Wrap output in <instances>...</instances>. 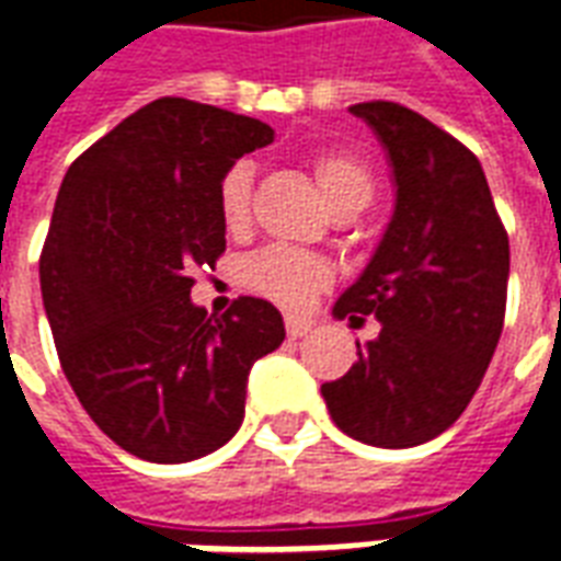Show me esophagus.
I'll return each mask as SVG.
<instances>
[{
  "mask_svg": "<svg viewBox=\"0 0 561 561\" xmlns=\"http://www.w3.org/2000/svg\"><path fill=\"white\" fill-rule=\"evenodd\" d=\"M285 330L291 339H300L312 330V321L309 318H300V314H285Z\"/></svg>",
  "mask_w": 561,
  "mask_h": 561,
  "instance_id": "esophagus-1",
  "label": "esophagus"
}]
</instances>
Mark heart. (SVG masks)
I'll use <instances>...</instances> for the list:
<instances>
[{"instance_id":"1","label":"heart","mask_w":561,"mask_h":561,"mask_svg":"<svg viewBox=\"0 0 561 561\" xmlns=\"http://www.w3.org/2000/svg\"><path fill=\"white\" fill-rule=\"evenodd\" d=\"M312 169L330 210L342 205H368L375 196V175L365 160L342 148H321L312 153ZM217 210L228 231H243L252 214V165L231 163L217 184ZM330 279V267L312 252L294 247H264L240 264V282L264 300L285 309H302L314 291Z\"/></svg>"}]
</instances>
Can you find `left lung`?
<instances>
[{"label":"left lung","mask_w":561,"mask_h":561,"mask_svg":"<svg viewBox=\"0 0 561 561\" xmlns=\"http://www.w3.org/2000/svg\"><path fill=\"white\" fill-rule=\"evenodd\" d=\"M380 136L398 198L375 259L333 314L380 321L351 371L321 386L347 437L410 449L458 422L505 321L508 231L476 153L392 101L351 106Z\"/></svg>","instance_id":"obj_1"}]
</instances>
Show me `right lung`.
<instances>
[{
    "label": "right lung",
    "mask_w": 561,
    "mask_h": 561,
    "mask_svg": "<svg viewBox=\"0 0 561 561\" xmlns=\"http://www.w3.org/2000/svg\"><path fill=\"white\" fill-rule=\"evenodd\" d=\"M273 142L259 118L160 98L91 145L61 181L41 294L61 371L91 422L136 458L184 463L234 437L255 359L285 339L279 309L190 300L226 252L217 184Z\"/></svg>",
    "instance_id": "right-lung-1"
}]
</instances>
